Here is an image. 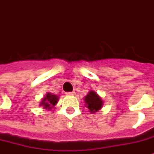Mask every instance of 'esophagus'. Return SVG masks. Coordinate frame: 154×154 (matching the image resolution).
Wrapping results in <instances>:
<instances>
[{"label":"esophagus","mask_w":154,"mask_h":154,"mask_svg":"<svg viewBox=\"0 0 154 154\" xmlns=\"http://www.w3.org/2000/svg\"><path fill=\"white\" fill-rule=\"evenodd\" d=\"M66 96H74L75 94H76V92H67V93H66Z\"/></svg>","instance_id":"esophagus-1"}]
</instances>
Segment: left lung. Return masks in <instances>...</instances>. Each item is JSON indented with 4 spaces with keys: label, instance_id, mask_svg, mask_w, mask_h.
I'll list each match as a JSON object with an SVG mask.
<instances>
[{
    "label": "left lung",
    "instance_id": "obj_1",
    "mask_svg": "<svg viewBox=\"0 0 154 154\" xmlns=\"http://www.w3.org/2000/svg\"><path fill=\"white\" fill-rule=\"evenodd\" d=\"M85 107L88 108V112L91 113L97 112L99 111L103 105V101L95 91H89L88 95L84 97Z\"/></svg>",
    "mask_w": 154,
    "mask_h": 154
}]
</instances>
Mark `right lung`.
Returning <instances> with one entry per match:
<instances>
[{
    "label": "right lung",
    "instance_id": "right-lung-1",
    "mask_svg": "<svg viewBox=\"0 0 154 154\" xmlns=\"http://www.w3.org/2000/svg\"><path fill=\"white\" fill-rule=\"evenodd\" d=\"M58 102V97L51 92H47L43 98L40 103V106L43 107L46 110H51L52 107Z\"/></svg>",
    "mask_w": 154,
    "mask_h": 154
}]
</instances>
